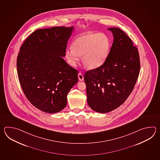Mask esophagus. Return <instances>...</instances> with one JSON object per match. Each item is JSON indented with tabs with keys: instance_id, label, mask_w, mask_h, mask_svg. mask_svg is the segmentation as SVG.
Returning a JSON list of instances; mask_svg holds the SVG:
<instances>
[{
	"instance_id": "obj_1",
	"label": "esophagus",
	"mask_w": 160,
	"mask_h": 160,
	"mask_svg": "<svg viewBox=\"0 0 160 160\" xmlns=\"http://www.w3.org/2000/svg\"><path fill=\"white\" fill-rule=\"evenodd\" d=\"M78 77L79 80L80 81H83V79H84L83 75H82V74H81V72L78 73Z\"/></svg>"
}]
</instances>
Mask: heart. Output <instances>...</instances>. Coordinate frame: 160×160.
<instances>
[{
    "label": "heart",
    "instance_id": "1",
    "mask_svg": "<svg viewBox=\"0 0 160 160\" xmlns=\"http://www.w3.org/2000/svg\"><path fill=\"white\" fill-rule=\"evenodd\" d=\"M111 43L104 33L87 32L76 38L72 47L66 48L65 58L68 64L75 66L79 56L86 68L95 69L102 66L108 57Z\"/></svg>",
    "mask_w": 160,
    "mask_h": 160
}]
</instances>
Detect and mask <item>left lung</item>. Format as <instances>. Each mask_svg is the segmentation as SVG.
Masks as SVG:
<instances>
[{
	"label": "left lung",
	"mask_w": 160,
	"mask_h": 160,
	"mask_svg": "<svg viewBox=\"0 0 160 160\" xmlns=\"http://www.w3.org/2000/svg\"><path fill=\"white\" fill-rule=\"evenodd\" d=\"M113 35L109 56L98 68L86 72L87 101L96 112L106 113L122 105L133 91L139 75L138 51L119 28H108Z\"/></svg>",
	"instance_id": "1"
}]
</instances>
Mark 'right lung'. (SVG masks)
<instances>
[{
	"label": "right lung",
	"instance_id": "right-lung-1",
	"mask_svg": "<svg viewBox=\"0 0 160 160\" xmlns=\"http://www.w3.org/2000/svg\"><path fill=\"white\" fill-rule=\"evenodd\" d=\"M74 27L38 29L24 41L17 57V72L27 99L41 111L58 112L78 82V71L62 57Z\"/></svg>",
	"mask_w": 160,
	"mask_h": 160
}]
</instances>
